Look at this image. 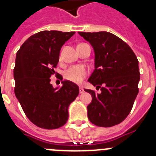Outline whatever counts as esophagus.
<instances>
[{"label":"esophagus","instance_id":"1","mask_svg":"<svg viewBox=\"0 0 156 156\" xmlns=\"http://www.w3.org/2000/svg\"><path fill=\"white\" fill-rule=\"evenodd\" d=\"M80 94L84 93V89L83 88V87H80Z\"/></svg>","mask_w":156,"mask_h":156}]
</instances>
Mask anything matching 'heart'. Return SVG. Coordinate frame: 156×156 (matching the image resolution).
<instances>
[{
  "mask_svg": "<svg viewBox=\"0 0 156 156\" xmlns=\"http://www.w3.org/2000/svg\"><path fill=\"white\" fill-rule=\"evenodd\" d=\"M87 70L83 66H73L65 72V78L71 82L80 83L84 79Z\"/></svg>",
  "mask_w": 156,
  "mask_h": 156,
  "instance_id": "heart-1",
  "label": "heart"
}]
</instances>
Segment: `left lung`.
I'll list each match as a JSON object with an SVG mask.
<instances>
[{"label": "left lung", "mask_w": 156, "mask_h": 156, "mask_svg": "<svg viewBox=\"0 0 156 156\" xmlns=\"http://www.w3.org/2000/svg\"><path fill=\"white\" fill-rule=\"evenodd\" d=\"M78 34L94 51V70L88 81L101 88V93L84 89L92 101L87 106L93 124L110 127L124 120L138 94V60L126 42L108 32Z\"/></svg>", "instance_id": "left-lung-1"}]
</instances>
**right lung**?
Returning <instances> with one entry per match:
<instances>
[{"label": "right lung", "mask_w": 156, "mask_h": 156, "mask_svg": "<svg viewBox=\"0 0 156 156\" xmlns=\"http://www.w3.org/2000/svg\"><path fill=\"white\" fill-rule=\"evenodd\" d=\"M75 32L44 30L34 34L16 54L15 94L26 115L43 129H57L66 124L69 105L79 94V87L69 80L54 88L50 77L56 73L61 48Z\"/></svg>", "instance_id": "obj_1"}]
</instances>
